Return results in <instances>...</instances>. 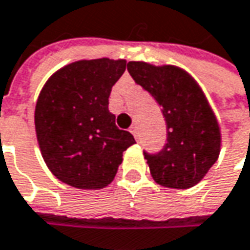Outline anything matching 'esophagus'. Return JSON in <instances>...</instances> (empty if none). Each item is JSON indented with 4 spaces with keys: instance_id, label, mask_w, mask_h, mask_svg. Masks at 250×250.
I'll use <instances>...</instances> for the list:
<instances>
[{
    "instance_id": "obj_1",
    "label": "esophagus",
    "mask_w": 250,
    "mask_h": 250,
    "mask_svg": "<svg viewBox=\"0 0 250 250\" xmlns=\"http://www.w3.org/2000/svg\"><path fill=\"white\" fill-rule=\"evenodd\" d=\"M131 133L135 136V139H138V138H139V132H138V126H136V125H132Z\"/></svg>"
}]
</instances>
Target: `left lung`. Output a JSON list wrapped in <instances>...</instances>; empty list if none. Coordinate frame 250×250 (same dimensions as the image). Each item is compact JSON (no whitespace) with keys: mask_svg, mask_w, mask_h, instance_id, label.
<instances>
[{"mask_svg":"<svg viewBox=\"0 0 250 250\" xmlns=\"http://www.w3.org/2000/svg\"><path fill=\"white\" fill-rule=\"evenodd\" d=\"M132 79L153 95L167 124V144L157 155L144 153L150 176L167 188H191L206 177L221 152L215 112L194 77L173 64L128 62Z\"/></svg>","mask_w":250,"mask_h":250,"instance_id":"left-lung-1","label":"left lung"}]
</instances>
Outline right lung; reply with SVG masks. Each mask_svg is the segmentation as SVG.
Segmentation results:
<instances>
[{"label": "right lung", "mask_w": 250, "mask_h": 250, "mask_svg": "<svg viewBox=\"0 0 250 250\" xmlns=\"http://www.w3.org/2000/svg\"><path fill=\"white\" fill-rule=\"evenodd\" d=\"M126 69L124 59H83L56 70L35 106L36 139L47 168L80 190L111 184L122 153L135 144L108 111L112 85Z\"/></svg>", "instance_id": "1"}]
</instances>
